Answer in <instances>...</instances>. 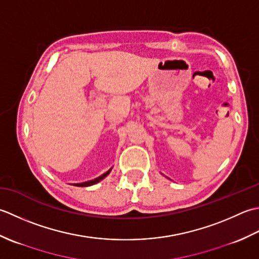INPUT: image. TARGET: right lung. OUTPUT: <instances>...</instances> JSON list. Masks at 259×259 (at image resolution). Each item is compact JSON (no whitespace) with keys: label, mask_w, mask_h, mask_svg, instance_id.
I'll use <instances>...</instances> for the list:
<instances>
[{"label":"right lung","mask_w":259,"mask_h":259,"mask_svg":"<svg viewBox=\"0 0 259 259\" xmlns=\"http://www.w3.org/2000/svg\"><path fill=\"white\" fill-rule=\"evenodd\" d=\"M110 170H112V168H110ZM110 170H108L106 173L102 174V176H100V177H98V178H96V179H94V180L87 181V182H82V183H75V184H73V186H76V187H89V186H93V184H96L97 182L102 181L104 178H106V177L108 176V174L110 173Z\"/></svg>","instance_id":"obj_1"}]
</instances>
